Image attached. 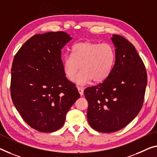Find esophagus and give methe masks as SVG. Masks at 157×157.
I'll use <instances>...</instances> for the list:
<instances>
[{
  "instance_id": "34e87169",
  "label": "esophagus",
  "mask_w": 157,
  "mask_h": 157,
  "mask_svg": "<svg viewBox=\"0 0 157 157\" xmlns=\"http://www.w3.org/2000/svg\"><path fill=\"white\" fill-rule=\"evenodd\" d=\"M77 89H78L79 94H80L81 95H83V88H81V87H77Z\"/></svg>"
}]
</instances>
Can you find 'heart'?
Here are the masks:
<instances>
[{"label": "heart", "instance_id": "heart-1", "mask_svg": "<svg viewBox=\"0 0 157 157\" xmlns=\"http://www.w3.org/2000/svg\"><path fill=\"white\" fill-rule=\"evenodd\" d=\"M114 47L107 43L82 41L72 45L71 55L62 59V69L69 80L72 81L80 68L82 69L74 79L77 85H85L93 80L100 83L106 80L114 67Z\"/></svg>", "mask_w": 157, "mask_h": 157}]
</instances>
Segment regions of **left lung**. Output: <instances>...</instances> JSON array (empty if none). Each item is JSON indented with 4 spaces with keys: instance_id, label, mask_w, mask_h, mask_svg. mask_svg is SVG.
<instances>
[{
    "instance_id": "1",
    "label": "left lung",
    "mask_w": 157,
    "mask_h": 157,
    "mask_svg": "<svg viewBox=\"0 0 157 157\" xmlns=\"http://www.w3.org/2000/svg\"><path fill=\"white\" fill-rule=\"evenodd\" d=\"M111 40L116 48L112 73L84 90L88 121L102 132H117L135 119L143 107L147 83L145 67L134 45L121 36L113 35Z\"/></svg>"
}]
</instances>
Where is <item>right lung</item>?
Here are the masks:
<instances>
[{
	"mask_svg": "<svg viewBox=\"0 0 157 157\" xmlns=\"http://www.w3.org/2000/svg\"><path fill=\"white\" fill-rule=\"evenodd\" d=\"M71 39L64 31L34 35L14 56L12 100L25 121L39 132L59 129L67 113L80 98L62 69V49Z\"/></svg>",
	"mask_w": 157,
	"mask_h": 157,
	"instance_id": "1",
	"label": "right lung"
}]
</instances>
